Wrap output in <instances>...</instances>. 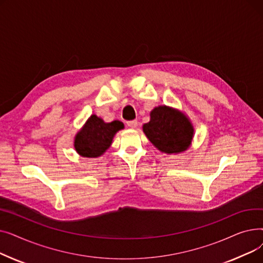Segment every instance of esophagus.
Segmentation results:
<instances>
[{
	"mask_svg": "<svg viewBox=\"0 0 263 263\" xmlns=\"http://www.w3.org/2000/svg\"><path fill=\"white\" fill-rule=\"evenodd\" d=\"M127 124H128L129 128L135 129L137 127V124H139V122H137L136 120H131V121H127Z\"/></svg>",
	"mask_w": 263,
	"mask_h": 263,
	"instance_id": "34e87169",
	"label": "esophagus"
}]
</instances>
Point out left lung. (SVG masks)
I'll return each mask as SVG.
<instances>
[{"mask_svg": "<svg viewBox=\"0 0 263 263\" xmlns=\"http://www.w3.org/2000/svg\"><path fill=\"white\" fill-rule=\"evenodd\" d=\"M143 131L150 143L166 155L184 153L194 137V127L189 116L167 105L151 110L150 120L143 124Z\"/></svg>", "mask_w": 263, "mask_h": 263, "instance_id": "obj_1", "label": "left lung"}]
</instances>
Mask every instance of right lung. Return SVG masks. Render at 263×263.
Returning <instances> with one entry per match:
<instances>
[{
    "label": "right lung",
    "mask_w": 263,
    "mask_h": 263,
    "mask_svg": "<svg viewBox=\"0 0 263 263\" xmlns=\"http://www.w3.org/2000/svg\"><path fill=\"white\" fill-rule=\"evenodd\" d=\"M124 128L119 120L105 122L101 117L91 115L74 136L77 154L84 158H99L113 143L115 134Z\"/></svg>",
    "instance_id": "1"
}]
</instances>
